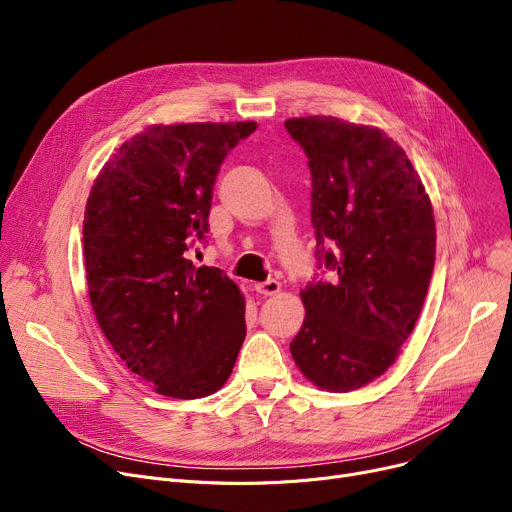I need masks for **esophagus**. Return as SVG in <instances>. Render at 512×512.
Returning <instances> with one entry per match:
<instances>
[{"label": "esophagus", "mask_w": 512, "mask_h": 512, "mask_svg": "<svg viewBox=\"0 0 512 512\" xmlns=\"http://www.w3.org/2000/svg\"><path fill=\"white\" fill-rule=\"evenodd\" d=\"M282 288V284L278 280H267V282H259L255 284V290L261 294V297H274Z\"/></svg>", "instance_id": "34e87169"}]
</instances>
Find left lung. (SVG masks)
I'll list each match as a JSON object with an SVG mask.
<instances>
[{"label": "left lung", "instance_id": "1", "mask_svg": "<svg viewBox=\"0 0 512 512\" xmlns=\"http://www.w3.org/2000/svg\"><path fill=\"white\" fill-rule=\"evenodd\" d=\"M284 126L309 157L315 255L334 272L301 290L290 353L317 388L351 392L396 361L419 319L436 261L432 201L384 130L334 116Z\"/></svg>", "mask_w": 512, "mask_h": 512}]
</instances>
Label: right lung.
<instances>
[{"instance_id":"1","label":"right lung","mask_w":512,"mask_h":512,"mask_svg":"<svg viewBox=\"0 0 512 512\" xmlns=\"http://www.w3.org/2000/svg\"><path fill=\"white\" fill-rule=\"evenodd\" d=\"M255 122L155 124L105 161L85 209L83 247L97 324L157 394L218 392L245 340V297L218 267L188 259L209 230L222 161Z\"/></svg>"}]
</instances>
